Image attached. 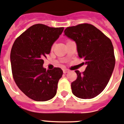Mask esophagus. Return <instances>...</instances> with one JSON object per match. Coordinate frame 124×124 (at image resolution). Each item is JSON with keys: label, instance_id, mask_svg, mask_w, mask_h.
Returning <instances> with one entry per match:
<instances>
[{"label": "esophagus", "instance_id": "34e87169", "mask_svg": "<svg viewBox=\"0 0 124 124\" xmlns=\"http://www.w3.org/2000/svg\"><path fill=\"white\" fill-rule=\"evenodd\" d=\"M63 72H64V73H66L69 72V70L67 69H64V70H63Z\"/></svg>", "mask_w": 124, "mask_h": 124}]
</instances>
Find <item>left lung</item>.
I'll use <instances>...</instances> for the list:
<instances>
[{"instance_id": "1", "label": "left lung", "mask_w": 124, "mask_h": 124, "mask_svg": "<svg viewBox=\"0 0 124 124\" xmlns=\"http://www.w3.org/2000/svg\"><path fill=\"white\" fill-rule=\"evenodd\" d=\"M64 34L76 42L79 58L86 65L84 72L75 71L77 78L71 85L73 93L81 99L94 98L106 87L115 68L112 42L101 31L88 23L67 27Z\"/></svg>"}]
</instances>
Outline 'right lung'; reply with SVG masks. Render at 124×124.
Listing matches in <instances>:
<instances>
[{"instance_id":"add662e5","label":"right lung","mask_w":124,"mask_h":124,"mask_svg":"<svg viewBox=\"0 0 124 124\" xmlns=\"http://www.w3.org/2000/svg\"><path fill=\"white\" fill-rule=\"evenodd\" d=\"M64 31L36 24L17 38L12 46L10 60L13 78L18 88L28 98L45 101L56 93L63 71L59 68H43V58L50 53L51 46Z\"/></svg>"}]
</instances>
